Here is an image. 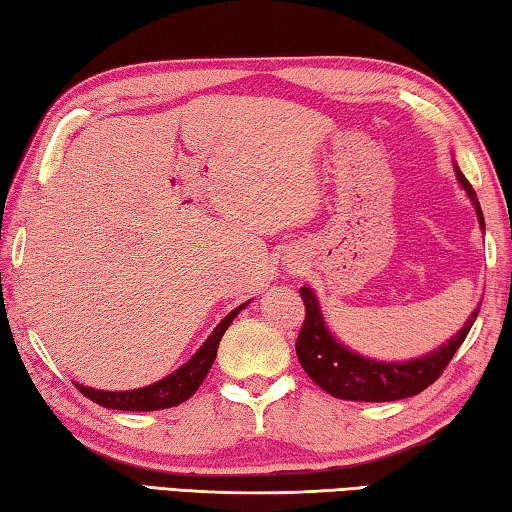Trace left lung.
Wrapping results in <instances>:
<instances>
[{
  "mask_svg": "<svg viewBox=\"0 0 512 512\" xmlns=\"http://www.w3.org/2000/svg\"><path fill=\"white\" fill-rule=\"evenodd\" d=\"M458 183L463 185L467 196L472 198L479 214L481 228H485L481 205L476 201L472 185L467 183L463 171L456 167ZM300 298L305 302V320H302L296 354L300 366L305 368L307 375L323 388L325 393L339 397V400L352 402H393L404 400V397L418 395L424 388H429L443 370L449 366V361L461 348L467 332H470L479 309L467 318L465 327L458 332L454 339H449L443 348L424 354L422 359L406 361V363H386L366 359L361 354H354L327 332L325 320L320 316L318 300L309 287L300 289Z\"/></svg>",
  "mask_w": 512,
  "mask_h": 512,
  "instance_id": "left-lung-1",
  "label": "left lung"
}]
</instances>
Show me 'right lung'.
I'll use <instances>...</instances> for the list:
<instances>
[{
    "instance_id": "right-lung-1",
    "label": "right lung",
    "mask_w": 512,
    "mask_h": 512,
    "mask_svg": "<svg viewBox=\"0 0 512 512\" xmlns=\"http://www.w3.org/2000/svg\"><path fill=\"white\" fill-rule=\"evenodd\" d=\"M244 305L232 309L228 316H225L216 329L212 332L210 339L203 343V348L198 350L192 359H189L185 366H180L176 372H171L169 377L155 381L151 386L137 388V391H94V388L76 384V388L88 397V400L97 402L99 406H106V409H117V411H160V409H171V406H178L187 402L192 397L198 386L203 384V379L210 372L212 363L216 359V350H219V343L223 339L225 329L230 327L232 320L244 309Z\"/></svg>"
}]
</instances>
